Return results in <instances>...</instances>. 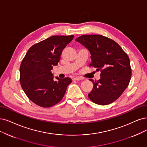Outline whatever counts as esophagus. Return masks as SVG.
<instances>
[{"instance_id":"34e87169","label":"esophagus","mask_w":147,"mask_h":147,"mask_svg":"<svg viewBox=\"0 0 147 147\" xmlns=\"http://www.w3.org/2000/svg\"><path fill=\"white\" fill-rule=\"evenodd\" d=\"M82 79H83L82 78H79V77H76V78H74L73 79L74 80H82Z\"/></svg>"}]
</instances>
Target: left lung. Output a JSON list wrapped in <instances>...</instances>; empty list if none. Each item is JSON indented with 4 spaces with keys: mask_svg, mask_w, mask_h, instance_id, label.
Wrapping results in <instances>:
<instances>
[{
    "mask_svg": "<svg viewBox=\"0 0 147 147\" xmlns=\"http://www.w3.org/2000/svg\"><path fill=\"white\" fill-rule=\"evenodd\" d=\"M91 54L90 66L100 70V79L94 81L88 94L95 104L105 105L117 99L129 83L131 68L129 59L115 41L102 35H82L76 39Z\"/></svg>",
    "mask_w": 147,
    "mask_h": 147,
    "instance_id": "obj_1",
    "label": "left lung"
}]
</instances>
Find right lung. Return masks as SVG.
Here are the masks:
<instances>
[{"label":"right lung","mask_w":147,"mask_h":147,"mask_svg":"<svg viewBox=\"0 0 147 147\" xmlns=\"http://www.w3.org/2000/svg\"><path fill=\"white\" fill-rule=\"evenodd\" d=\"M53 36L32 45L27 51L20 67V83L32 102L41 107H51L62 100L69 78L53 79L51 69L57 65L62 50L74 38Z\"/></svg>","instance_id":"add662e5"}]
</instances>
